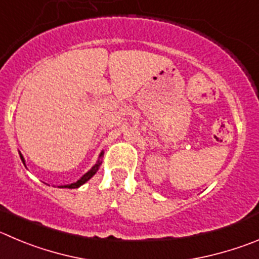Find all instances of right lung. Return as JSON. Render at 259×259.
<instances>
[{"instance_id":"add662e5","label":"right lung","mask_w":259,"mask_h":259,"mask_svg":"<svg viewBox=\"0 0 259 259\" xmlns=\"http://www.w3.org/2000/svg\"><path fill=\"white\" fill-rule=\"evenodd\" d=\"M102 154H103V153H101V154H100V157H102ZM20 158H21V161H23V163H24V165H25V161H24V157H23V154H21V153H20ZM100 166H101V161H97V163H96V165H94L93 167H92L91 170L88 171V172H87V174H84V175L81 176V178L79 179L78 181H75V183H72V184L61 185V187H60V188H69V189H75V188H79V187H81V185H83V184H85L87 181H88L89 179H91L92 176H93L94 174L97 172V171H98V168H100Z\"/></svg>"}]
</instances>
